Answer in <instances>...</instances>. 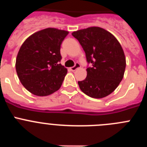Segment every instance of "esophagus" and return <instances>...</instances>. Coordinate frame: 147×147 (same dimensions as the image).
I'll list each match as a JSON object with an SVG mask.
<instances>
[{
    "label": "esophagus",
    "instance_id": "34e87169",
    "mask_svg": "<svg viewBox=\"0 0 147 147\" xmlns=\"http://www.w3.org/2000/svg\"><path fill=\"white\" fill-rule=\"evenodd\" d=\"M80 67V63H78V62H76V64H75L74 66H73V67H70V69H71L72 71H76V70L77 69V68H79V67Z\"/></svg>",
    "mask_w": 147,
    "mask_h": 147
}]
</instances>
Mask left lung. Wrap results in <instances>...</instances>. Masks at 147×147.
<instances>
[{
  "label": "left lung",
  "mask_w": 147,
  "mask_h": 147,
  "mask_svg": "<svg viewBox=\"0 0 147 147\" xmlns=\"http://www.w3.org/2000/svg\"><path fill=\"white\" fill-rule=\"evenodd\" d=\"M72 35L85 51L87 77L78 84L82 91L92 98H101L113 93L124 77L126 59L117 39L100 27L74 32Z\"/></svg>",
  "instance_id": "1"
}]
</instances>
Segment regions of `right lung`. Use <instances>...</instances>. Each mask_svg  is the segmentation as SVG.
Here are the masks:
<instances>
[{
  "label": "right lung",
  "instance_id": "right-lung-1",
  "mask_svg": "<svg viewBox=\"0 0 147 147\" xmlns=\"http://www.w3.org/2000/svg\"><path fill=\"white\" fill-rule=\"evenodd\" d=\"M68 32L54 28L31 35L21 45L16 59V71L24 88L32 94L45 96L60 88L67 74L60 64V47Z\"/></svg>",
  "mask_w": 147,
  "mask_h": 147
}]
</instances>
